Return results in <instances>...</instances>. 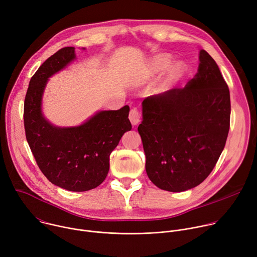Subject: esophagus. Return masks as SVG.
Segmentation results:
<instances>
[{
  "label": "esophagus",
  "mask_w": 257,
  "mask_h": 257,
  "mask_svg": "<svg viewBox=\"0 0 257 257\" xmlns=\"http://www.w3.org/2000/svg\"><path fill=\"white\" fill-rule=\"evenodd\" d=\"M129 120L132 123V125H137L140 120H141V113L137 107L131 108V111L129 113Z\"/></svg>",
  "instance_id": "esophagus-1"
}]
</instances>
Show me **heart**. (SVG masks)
<instances>
[{"instance_id":"b5f03b06","label":"heart","mask_w":257,"mask_h":257,"mask_svg":"<svg viewBox=\"0 0 257 257\" xmlns=\"http://www.w3.org/2000/svg\"><path fill=\"white\" fill-rule=\"evenodd\" d=\"M170 64H171V59L168 56H166V55L157 56L150 63L148 72H146V75H148V77H154L155 75L158 74V73L167 69L170 66ZM183 72H184V68H183V66L181 64L174 65L168 71L166 76L164 77V79L161 83V88L164 89V88L170 86L171 84H173L175 81H177L182 76Z\"/></svg>"}]
</instances>
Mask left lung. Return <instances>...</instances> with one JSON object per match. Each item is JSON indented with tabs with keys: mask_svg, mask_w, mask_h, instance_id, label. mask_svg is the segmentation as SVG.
I'll list each match as a JSON object with an SVG mask.
<instances>
[{
	"mask_svg": "<svg viewBox=\"0 0 257 257\" xmlns=\"http://www.w3.org/2000/svg\"><path fill=\"white\" fill-rule=\"evenodd\" d=\"M198 72L184 88L142 101L138 126L145 170L156 186L171 192L196 187L213 170L230 129L229 87L215 61L199 53Z\"/></svg>",
	"mask_w": 257,
	"mask_h": 257,
	"instance_id": "left-lung-1",
	"label": "left lung"
}]
</instances>
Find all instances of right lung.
<instances>
[{
    "label": "right lung",
    "mask_w": 257,
    "mask_h": 257,
    "mask_svg": "<svg viewBox=\"0 0 257 257\" xmlns=\"http://www.w3.org/2000/svg\"><path fill=\"white\" fill-rule=\"evenodd\" d=\"M73 47L59 50L34 73L24 99V129L39 168L63 189L82 192L100 185L109 169V155L132 126L128 105L101 111L80 126L61 128L42 113V96L49 77L75 59Z\"/></svg>",
    "instance_id": "add662e5"
}]
</instances>
